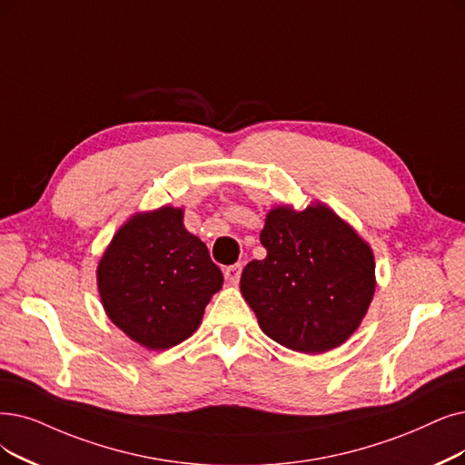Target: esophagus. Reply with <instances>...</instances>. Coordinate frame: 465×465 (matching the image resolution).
I'll return each mask as SVG.
<instances>
[{
    "instance_id": "1",
    "label": "esophagus",
    "mask_w": 465,
    "mask_h": 465,
    "mask_svg": "<svg viewBox=\"0 0 465 465\" xmlns=\"http://www.w3.org/2000/svg\"><path fill=\"white\" fill-rule=\"evenodd\" d=\"M225 278H227V282H231V284H238V281H240V272H242V265L240 263H236V265H231V267H227L225 271Z\"/></svg>"
}]
</instances>
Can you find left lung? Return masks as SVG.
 <instances>
[{
    "instance_id": "left-lung-1",
    "label": "left lung",
    "mask_w": 465,
    "mask_h": 465,
    "mask_svg": "<svg viewBox=\"0 0 465 465\" xmlns=\"http://www.w3.org/2000/svg\"><path fill=\"white\" fill-rule=\"evenodd\" d=\"M259 238L267 257L244 267L240 292L262 330L307 355L347 341L374 297L372 248L324 203L271 210Z\"/></svg>"
}]
</instances>
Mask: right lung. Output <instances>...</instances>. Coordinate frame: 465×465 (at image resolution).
I'll list each match as a JSON object with an SVG mask.
<instances>
[{
	"label": "right lung",
	"instance_id": "obj_1",
	"mask_svg": "<svg viewBox=\"0 0 465 465\" xmlns=\"http://www.w3.org/2000/svg\"><path fill=\"white\" fill-rule=\"evenodd\" d=\"M103 307L125 336L162 351L200 326L223 274L206 244L183 225V210L135 213L114 234L97 267Z\"/></svg>",
	"mask_w": 465,
	"mask_h": 465
}]
</instances>
